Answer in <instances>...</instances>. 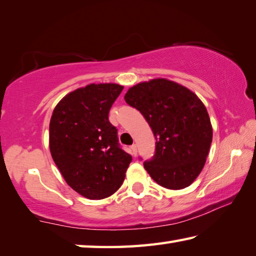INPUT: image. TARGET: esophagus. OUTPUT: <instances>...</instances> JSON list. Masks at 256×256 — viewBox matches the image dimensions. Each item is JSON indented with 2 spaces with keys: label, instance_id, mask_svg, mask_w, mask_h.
<instances>
[{
  "label": "esophagus",
  "instance_id": "1",
  "mask_svg": "<svg viewBox=\"0 0 256 256\" xmlns=\"http://www.w3.org/2000/svg\"><path fill=\"white\" fill-rule=\"evenodd\" d=\"M136 152H138L136 146V144H133V146H131V154H132V156H134V157H136Z\"/></svg>",
  "mask_w": 256,
  "mask_h": 256
}]
</instances>
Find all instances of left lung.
I'll use <instances>...</instances> for the list:
<instances>
[{"label":"left lung","mask_w":256,"mask_h":256,"mask_svg":"<svg viewBox=\"0 0 256 256\" xmlns=\"http://www.w3.org/2000/svg\"><path fill=\"white\" fill-rule=\"evenodd\" d=\"M152 130L156 152L144 166L156 183L170 190L190 186L200 175L212 142L206 106L186 86L167 79L140 82L124 96Z\"/></svg>","instance_id":"left-lung-1"}]
</instances>
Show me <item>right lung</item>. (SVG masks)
<instances>
[{
	"instance_id": "right-lung-1",
	"label": "right lung",
	"mask_w": 256,
	"mask_h": 256,
	"mask_svg": "<svg viewBox=\"0 0 256 256\" xmlns=\"http://www.w3.org/2000/svg\"><path fill=\"white\" fill-rule=\"evenodd\" d=\"M122 90L116 84H88L60 99L52 115V158L68 185L90 200L114 194L132 160L108 120Z\"/></svg>"
}]
</instances>
